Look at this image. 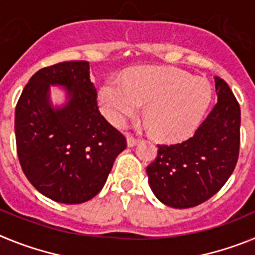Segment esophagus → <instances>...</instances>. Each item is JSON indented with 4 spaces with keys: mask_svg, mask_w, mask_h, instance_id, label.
Wrapping results in <instances>:
<instances>
[{
    "mask_svg": "<svg viewBox=\"0 0 255 255\" xmlns=\"http://www.w3.org/2000/svg\"><path fill=\"white\" fill-rule=\"evenodd\" d=\"M138 143H139L138 139H134V138H131V136H129V138H128V147H135V145H136Z\"/></svg>",
    "mask_w": 255,
    "mask_h": 255,
    "instance_id": "34e87169",
    "label": "esophagus"
}]
</instances>
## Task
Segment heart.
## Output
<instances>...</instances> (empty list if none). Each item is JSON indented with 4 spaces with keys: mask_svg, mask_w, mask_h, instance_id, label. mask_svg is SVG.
I'll return each mask as SVG.
<instances>
[{
    "mask_svg": "<svg viewBox=\"0 0 255 255\" xmlns=\"http://www.w3.org/2000/svg\"><path fill=\"white\" fill-rule=\"evenodd\" d=\"M98 101L105 116L116 125L138 114L145 103V128L159 139L179 141L190 136L212 101L208 80L175 67H140L125 78L107 79Z\"/></svg>",
    "mask_w": 255,
    "mask_h": 255,
    "instance_id": "1",
    "label": "heart"
}]
</instances>
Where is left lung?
I'll list each match as a JSON object with an SVG mask.
<instances>
[{
  "instance_id": "obj_1",
  "label": "left lung",
  "mask_w": 255,
  "mask_h": 255,
  "mask_svg": "<svg viewBox=\"0 0 255 255\" xmlns=\"http://www.w3.org/2000/svg\"><path fill=\"white\" fill-rule=\"evenodd\" d=\"M217 105L188 140L158 145L147 167L155 198L171 208H191L220 190L236 166L240 147V107L225 80L215 76Z\"/></svg>"
}]
</instances>
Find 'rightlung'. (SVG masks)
<instances>
[{
  "mask_svg": "<svg viewBox=\"0 0 255 255\" xmlns=\"http://www.w3.org/2000/svg\"><path fill=\"white\" fill-rule=\"evenodd\" d=\"M64 102L53 105L50 87ZM15 136L26 179L49 199L84 203L105 185L126 139L98 111L89 62L67 61L31 76L15 110Z\"/></svg>",
  "mask_w": 255,
  "mask_h": 255,
  "instance_id": "obj_1",
  "label": "right lung"
}]
</instances>
